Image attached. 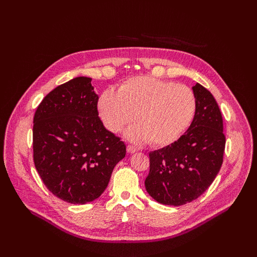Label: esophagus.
I'll use <instances>...</instances> for the list:
<instances>
[{
	"label": "esophagus",
	"mask_w": 257,
	"mask_h": 257,
	"mask_svg": "<svg viewBox=\"0 0 257 257\" xmlns=\"http://www.w3.org/2000/svg\"><path fill=\"white\" fill-rule=\"evenodd\" d=\"M126 150H127V152H128V153H131V154H133V153H135V152H137V151H138L136 147H134V146H131V145H128V146H127Z\"/></svg>",
	"instance_id": "1"
}]
</instances>
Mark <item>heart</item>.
I'll return each mask as SVG.
<instances>
[{"instance_id": "b5f03b06", "label": "heart", "mask_w": 257, "mask_h": 257, "mask_svg": "<svg viewBox=\"0 0 257 257\" xmlns=\"http://www.w3.org/2000/svg\"><path fill=\"white\" fill-rule=\"evenodd\" d=\"M196 100L191 89L151 76H137L124 81L118 92L106 90L98 100L105 126L118 133L137 114L139 124L130 127L131 142L163 147L175 143L191 124Z\"/></svg>"}]
</instances>
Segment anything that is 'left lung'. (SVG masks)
<instances>
[{"instance_id":"left-lung-1","label":"left lung","mask_w":257,"mask_h":257,"mask_svg":"<svg viewBox=\"0 0 257 257\" xmlns=\"http://www.w3.org/2000/svg\"><path fill=\"white\" fill-rule=\"evenodd\" d=\"M192 89L196 109L190 127L177 142L149 153L146 190L163 205L181 206L198 198L223 163L225 135L219 105L201 84Z\"/></svg>"}]
</instances>
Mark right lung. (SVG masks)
I'll return each mask as SVG.
<instances>
[{
    "instance_id": "obj_1",
    "label": "right lung",
    "mask_w": 257,
    "mask_h": 257,
    "mask_svg": "<svg viewBox=\"0 0 257 257\" xmlns=\"http://www.w3.org/2000/svg\"><path fill=\"white\" fill-rule=\"evenodd\" d=\"M89 77L58 85L38 105L33 159L44 184L71 204H87L106 190L126 147L105 128Z\"/></svg>"
}]
</instances>
